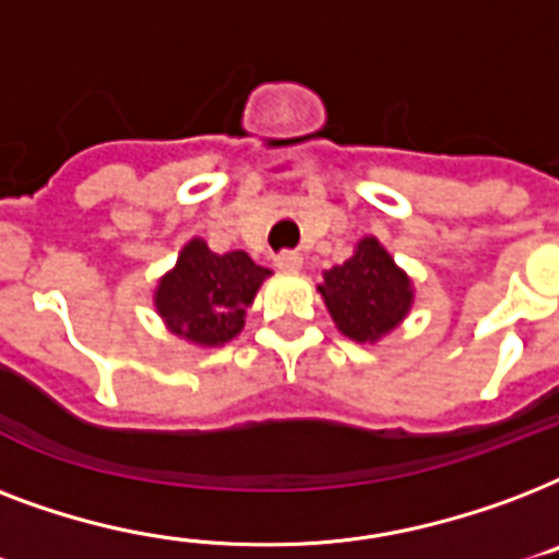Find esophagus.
<instances>
[{
	"label": "esophagus",
	"instance_id": "1",
	"mask_svg": "<svg viewBox=\"0 0 559 559\" xmlns=\"http://www.w3.org/2000/svg\"><path fill=\"white\" fill-rule=\"evenodd\" d=\"M276 267H283V271H297L302 265V257L297 250H283V253H276Z\"/></svg>",
	"mask_w": 559,
	"mask_h": 559
}]
</instances>
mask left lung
<instances>
[{
    "label": "left lung",
    "mask_w": 559,
    "mask_h": 559,
    "mask_svg": "<svg viewBox=\"0 0 559 559\" xmlns=\"http://www.w3.org/2000/svg\"><path fill=\"white\" fill-rule=\"evenodd\" d=\"M318 292L338 329L353 341H376L411 309V280L393 265L376 239H361L356 253L323 274Z\"/></svg>",
    "instance_id": "8db88e82"
}]
</instances>
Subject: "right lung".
I'll return each mask as SVG.
<instances>
[{"label":"right lung","instance_id":"add662e5","mask_svg":"<svg viewBox=\"0 0 559 559\" xmlns=\"http://www.w3.org/2000/svg\"><path fill=\"white\" fill-rule=\"evenodd\" d=\"M267 274L245 250L218 257L194 239L183 248L175 271L163 276L154 302L175 335L218 347L239 335L245 309Z\"/></svg>","mask_w":559,"mask_h":559}]
</instances>
